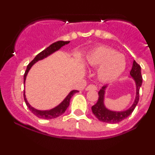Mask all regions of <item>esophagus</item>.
I'll return each instance as SVG.
<instances>
[{
	"label": "esophagus",
	"mask_w": 155,
	"mask_h": 155,
	"mask_svg": "<svg viewBox=\"0 0 155 155\" xmlns=\"http://www.w3.org/2000/svg\"><path fill=\"white\" fill-rule=\"evenodd\" d=\"M97 90V87L94 84H89L86 87V90Z\"/></svg>",
	"instance_id": "34e87169"
}]
</instances>
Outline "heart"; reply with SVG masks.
Returning a JSON list of instances; mask_svg holds the SVG:
<instances>
[{
  "label": "heart",
  "mask_w": 155,
  "mask_h": 155,
  "mask_svg": "<svg viewBox=\"0 0 155 155\" xmlns=\"http://www.w3.org/2000/svg\"><path fill=\"white\" fill-rule=\"evenodd\" d=\"M87 63L91 66H99L97 76L102 81L116 79L126 67L124 55L107 46H98L92 49L87 56Z\"/></svg>",
  "instance_id": "b5f03b06"
}]
</instances>
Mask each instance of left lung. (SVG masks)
<instances>
[{
  "label": "left lung",
  "mask_w": 155,
  "mask_h": 155,
  "mask_svg": "<svg viewBox=\"0 0 155 155\" xmlns=\"http://www.w3.org/2000/svg\"><path fill=\"white\" fill-rule=\"evenodd\" d=\"M130 74V76L133 77L136 84V97L134 104L129 109L124 111L117 112L108 110L105 107L104 104V90L106 89V86H104L98 92V100L97 103L92 106V113L100 121L106 122V123H118L129 117L132 114L133 110L135 109L137 104L138 103V101H139V90L142 84V80H143L141 71H140V66L135 60L133 61V68Z\"/></svg>",
  "instance_id": "1"
}]
</instances>
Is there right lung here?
<instances>
[{"label": "right lung", "mask_w": 155, "mask_h": 155, "mask_svg": "<svg viewBox=\"0 0 155 155\" xmlns=\"http://www.w3.org/2000/svg\"><path fill=\"white\" fill-rule=\"evenodd\" d=\"M69 42L70 41H59L54 42V43L51 44L49 47L46 48L44 50L41 51L40 53H38V54L35 57L34 59L32 60L31 63L28 64V66H27V69L24 74V83L25 81L26 76L27 74H28V72L29 71L30 68H31L32 65H33L35 62L47 58V56H49V54H51V53L54 52L55 51L58 50L60 47H62L63 46L65 45V44H68ZM77 92L79 91H78V90H73V91L71 92L68 95L67 97L64 99V101L59 105V106H58L57 107L52 108V109L49 110V111H39V110L35 109V108L32 107L31 106H30V104H28V101H27L25 95V90H24V99L27 106H28V108L30 109V111H31L33 114H35V116L38 117V118L50 120V119L56 118V117H60V115L63 114L64 112L65 111V110L67 109V108L68 107L69 104H70V99L71 98L73 95Z\"/></svg>", "instance_id": "add662e5"}]
</instances>
